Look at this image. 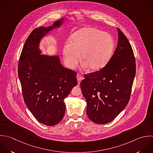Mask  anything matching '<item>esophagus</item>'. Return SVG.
Instances as JSON below:
<instances>
[{
    "mask_svg": "<svg viewBox=\"0 0 153 153\" xmlns=\"http://www.w3.org/2000/svg\"><path fill=\"white\" fill-rule=\"evenodd\" d=\"M76 77H77V82H78V83L79 84L80 83V82L83 79V76L79 74H77V76H76Z\"/></svg>",
    "mask_w": 153,
    "mask_h": 153,
    "instance_id": "34e87169",
    "label": "esophagus"
}]
</instances>
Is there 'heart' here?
Masks as SVG:
<instances>
[{
	"label": "heart",
	"instance_id": "b5f03b06",
	"mask_svg": "<svg viewBox=\"0 0 153 153\" xmlns=\"http://www.w3.org/2000/svg\"><path fill=\"white\" fill-rule=\"evenodd\" d=\"M114 42L111 36L94 27H85L74 32L70 43L63 48L65 62L70 68L81 61L91 71H97L104 68L110 61L114 51Z\"/></svg>",
	"mask_w": 153,
	"mask_h": 153
}]
</instances>
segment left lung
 Segmentation results:
<instances>
[{
    "label": "left lung",
    "instance_id": "left-lung-1",
    "mask_svg": "<svg viewBox=\"0 0 153 153\" xmlns=\"http://www.w3.org/2000/svg\"><path fill=\"white\" fill-rule=\"evenodd\" d=\"M117 29V46L107 64L99 71L85 74L80 83L87 102V115L92 122L100 125L111 122L126 107L136 73L132 46Z\"/></svg>",
    "mask_w": 153,
    "mask_h": 153
}]
</instances>
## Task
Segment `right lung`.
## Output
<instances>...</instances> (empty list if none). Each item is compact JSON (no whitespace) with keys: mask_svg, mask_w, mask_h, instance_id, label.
Listing matches in <instances>:
<instances>
[{"mask_svg":"<svg viewBox=\"0 0 153 153\" xmlns=\"http://www.w3.org/2000/svg\"><path fill=\"white\" fill-rule=\"evenodd\" d=\"M61 19L49 27L34 29L22 48L18 66L24 101L33 116L41 123L54 126L62 119L64 100L77 85L76 72L64 67L58 56L40 55V39L59 27Z\"/></svg>","mask_w":153,"mask_h":153,"instance_id":"right-lung-1","label":"right lung"}]
</instances>
